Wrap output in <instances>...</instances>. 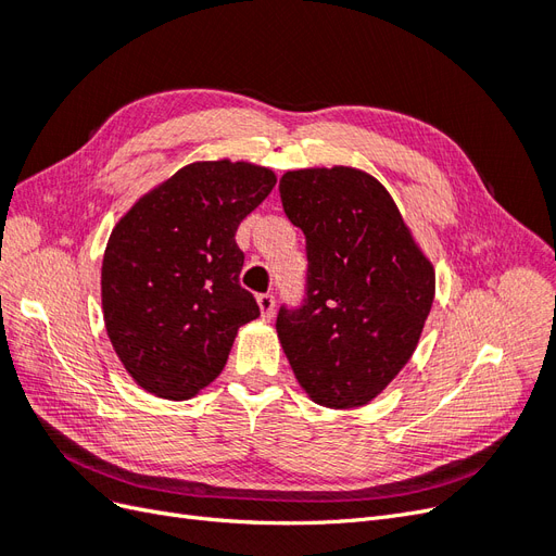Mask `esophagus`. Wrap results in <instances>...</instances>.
I'll return each instance as SVG.
<instances>
[{"instance_id": "34e87169", "label": "esophagus", "mask_w": 556, "mask_h": 556, "mask_svg": "<svg viewBox=\"0 0 556 556\" xmlns=\"http://www.w3.org/2000/svg\"><path fill=\"white\" fill-rule=\"evenodd\" d=\"M257 304H260V311H262L264 319H271L274 317V311H276L274 294H260L257 296Z\"/></svg>"}]
</instances>
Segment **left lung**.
Listing matches in <instances>:
<instances>
[{"label": "left lung", "instance_id": "left-lung-1", "mask_svg": "<svg viewBox=\"0 0 556 556\" xmlns=\"http://www.w3.org/2000/svg\"><path fill=\"white\" fill-rule=\"evenodd\" d=\"M278 190L308 257L304 301L278 311L280 345L319 406H364L413 355L433 304V266L374 176L299 169Z\"/></svg>", "mask_w": 556, "mask_h": 556}]
</instances>
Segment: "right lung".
<instances>
[{"label": "right lung", "instance_id": "add662e5", "mask_svg": "<svg viewBox=\"0 0 556 556\" xmlns=\"http://www.w3.org/2000/svg\"><path fill=\"white\" fill-rule=\"evenodd\" d=\"M250 162H194L143 194L111 231L102 264L106 333L146 392L182 401L227 364L239 327L260 317L241 288L237 229L274 190Z\"/></svg>", "mask_w": 556, "mask_h": 556}]
</instances>
